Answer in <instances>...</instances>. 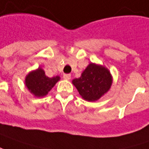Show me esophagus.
Segmentation results:
<instances>
[{
    "label": "esophagus",
    "mask_w": 149,
    "mask_h": 149,
    "mask_svg": "<svg viewBox=\"0 0 149 149\" xmlns=\"http://www.w3.org/2000/svg\"><path fill=\"white\" fill-rule=\"evenodd\" d=\"M63 78L66 80H70L71 79V75L70 74H64L63 75Z\"/></svg>",
    "instance_id": "obj_1"
}]
</instances>
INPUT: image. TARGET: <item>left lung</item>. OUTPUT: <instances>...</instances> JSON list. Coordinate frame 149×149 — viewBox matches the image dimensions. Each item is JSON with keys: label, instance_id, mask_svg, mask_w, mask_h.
Returning a JSON list of instances; mask_svg holds the SVG:
<instances>
[{"label": "left lung", "instance_id": "8db88e82", "mask_svg": "<svg viewBox=\"0 0 149 149\" xmlns=\"http://www.w3.org/2000/svg\"><path fill=\"white\" fill-rule=\"evenodd\" d=\"M72 83L85 100L95 101L109 90L112 77L105 67L90 63Z\"/></svg>", "mask_w": 149, "mask_h": 149}]
</instances>
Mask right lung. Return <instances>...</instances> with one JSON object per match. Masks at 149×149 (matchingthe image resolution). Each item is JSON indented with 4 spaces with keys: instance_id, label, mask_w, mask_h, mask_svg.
Listing matches in <instances>:
<instances>
[{
    "instance_id": "1",
    "label": "right lung",
    "mask_w": 149,
    "mask_h": 149,
    "mask_svg": "<svg viewBox=\"0 0 149 149\" xmlns=\"http://www.w3.org/2000/svg\"><path fill=\"white\" fill-rule=\"evenodd\" d=\"M60 80V77H48L43 69L38 68L26 77L25 83L27 88L36 97H43L48 93L49 91Z\"/></svg>"
}]
</instances>
